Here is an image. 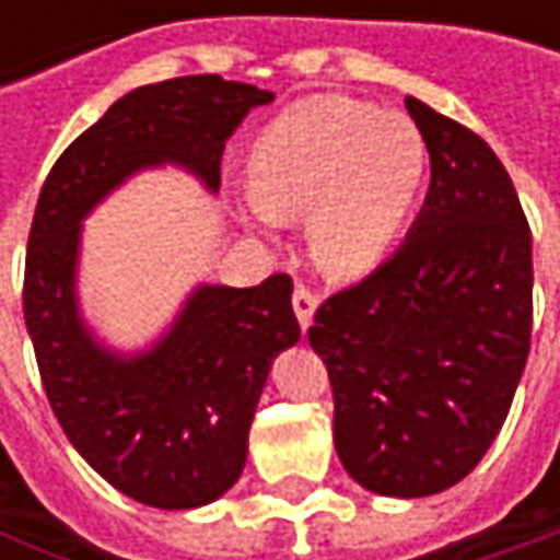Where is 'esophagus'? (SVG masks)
Wrapping results in <instances>:
<instances>
[{
  "label": "esophagus",
  "instance_id": "obj_1",
  "mask_svg": "<svg viewBox=\"0 0 560 560\" xmlns=\"http://www.w3.org/2000/svg\"><path fill=\"white\" fill-rule=\"evenodd\" d=\"M291 307H294V317H298V324L307 330L311 327V320H314V307H317V298L304 288V284H298L294 288V294H291Z\"/></svg>",
  "mask_w": 560,
  "mask_h": 560
}]
</instances>
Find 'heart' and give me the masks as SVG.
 <instances>
[{
	"label": "heart",
	"mask_w": 560,
	"mask_h": 560,
	"mask_svg": "<svg viewBox=\"0 0 560 560\" xmlns=\"http://www.w3.org/2000/svg\"><path fill=\"white\" fill-rule=\"evenodd\" d=\"M428 174V142L398 113L347 96L291 103L253 139V207L272 223L307 217V249L334 279L376 269Z\"/></svg>",
	"instance_id": "b5f03b06"
}]
</instances>
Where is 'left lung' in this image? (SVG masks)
<instances>
[{"instance_id":"left-lung-1","label":"left lung","mask_w":560,"mask_h":560,"mask_svg":"<svg viewBox=\"0 0 560 560\" xmlns=\"http://www.w3.org/2000/svg\"><path fill=\"white\" fill-rule=\"evenodd\" d=\"M431 155L408 240L330 294L307 340L334 389V447L380 497L460 483L500 434L532 343V233L493 149L415 96Z\"/></svg>"}]
</instances>
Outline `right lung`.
<instances>
[{
  "instance_id": "1",
  "label": "right lung",
  "mask_w": 560,
  "mask_h": 560,
  "mask_svg": "<svg viewBox=\"0 0 560 560\" xmlns=\"http://www.w3.org/2000/svg\"><path fill=\"white\" fill-rule=\"evenodd\" d=\"M272 100L217 73L139 86L63 149L38 194L22 291L38 373L67 441L136 503L197 509L240 480L272 360L301 327L288 276L200 284L155 347L113 353L80 317V223L136 171L177 165L217 190L226 139Z\"/></svg>"
}]
</instances>
